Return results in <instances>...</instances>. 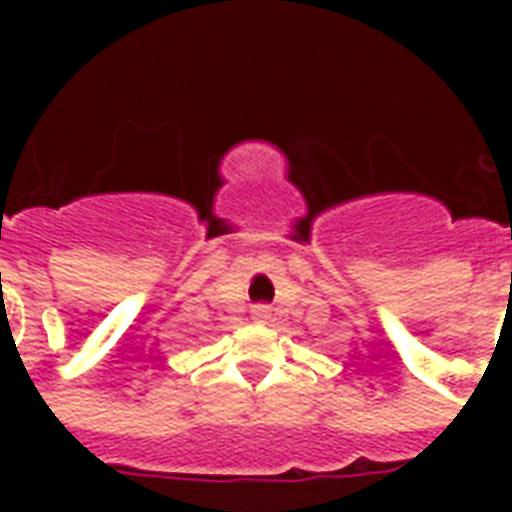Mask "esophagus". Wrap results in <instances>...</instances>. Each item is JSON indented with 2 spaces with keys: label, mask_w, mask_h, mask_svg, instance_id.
<instances>
[{
  "label": "esophagus",
  "mask_w": 512,
  "mask_h": 512,
  "mask_svg": "<svg viewBox=\"0 0 512 512\" xmlns=\"http://www.w3.org/2000/svg\"><path fill=\"white\" fill-rule=\"evenodd\" d=\"M252 319L257 321L271 319V308H268V305H255V308H252Z\"/></svg>",
  "instance_id": "34e87169"
}]
</instances>
